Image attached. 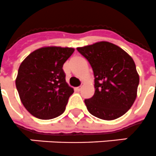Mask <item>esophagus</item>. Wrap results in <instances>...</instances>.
<instances>
[{
	"instance_id": "34e87169",
	"label": "esophagus",
	"mask_w": 156,
	"mask_h": 156,
	"mask_svg": "<svg viewBox=\"0 0 156 156\" xmlns=\"http://www.w3.org/2000/svg\"><path fill=\"white\" fill-rule=\"evenodd\" d=\"M81 88H82V85H80V86H79V87H77L76 90L77 91H80V90H81Z\"/></svg>"
}]
</instances>
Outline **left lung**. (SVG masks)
<instances>
[{
    "mask_svg": "<svg viewBox=\"0 0 156 156\" xmlns=\"http://www.w3.org/2000/svg\"><path fill=\"white\" fill-rule=\"evenodd\" d=\"M76 49L93 71L95 93L84 100L88 112L103 120H113L125 114L136 99L139 84L133 58L109 42Z\"/></svg>",
    "mask_w": 156,
    "mask_h": 156,
    "instance_id": "1",
    "label": "left lung"
}]
</instances>
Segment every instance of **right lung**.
Here are the masks:
<instances>
[{"instance_id": "right-lung-1", "label": "right lung", "mask_w": 156, "mask_h": 156, "mask_svg": "<svg viewBox=\"0 0 156 156\" xmlns=\"http://www.w3.org/2000/svg\"><path fill=\"white\" fill-rule=\"evenodd\" d=\"M74 51L68 47H43L21 63L16 87L25 108L35 118L52 119L65 110L74 90L66 82L63 66Z\"/></svg>"}]
</instances>
